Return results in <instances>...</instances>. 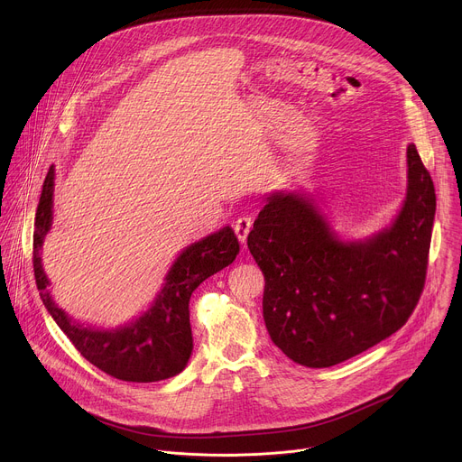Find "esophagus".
<instances>
[{
    "instance_id": "obj_1",
    "label": "esophagus",
    "mask_w": 462,
    "mask_h": 462,
    "mask_svg": "<svg viewBox=\"0 0 462 462\" xmlns=\"http://www.w3.org/2000/svg\"><path fill=\"white\" fill-rule=\"evenodd\" d=\"M250 228H252V217L250 216H241L236 223H234V230H236V236L241 243L246 241L248 234H250Z\"/></svg>"
}]
</instances>
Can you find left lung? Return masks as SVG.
<instances>
[{
	"mask_svg": "<svg viewBox=\"0 0 462 462\" xmlns=\"http://www.w3.org/2000/svg\"><path fill=\"white\" fill-rule=\"evenodd\" d=\"M433 217L435 186L415 144L404 207L367 241H340L301 193H273L248 234L273 342L296 364L331 367L397 333L424 289Z\"/></svg>",
	"mask_w": 462,
	"mask_h": 462,
	"instance_id": "8db88e82",
	"label": "left lung"
}]
</instances>
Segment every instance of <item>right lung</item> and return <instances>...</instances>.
Masks as SVG:
<instances>
[{
    "instance_id": "1",
    "label": "right lung",
    "mask_w": 462,
    "mask_h": 462,
    "mask_svg": "<svg viewBox=\"0 0 462 462\" xmlns=\"http://www.w3.org/2000/svg\"><path fill=\"white\" fill-rule=\"evenodd\" d=\"M54 168L43 180L32 236V267L36 287L49 314L68 335L79 353L100 371L125 382H159L179 374L193 351L189 298L207 278L228 267L239 254V241L230 226L189 245L173 263L166 285L152 309L139 319L115 331H95L75 323L54 305L42 269V243L52 221Z\"/></svg>"
}]
</instances>
